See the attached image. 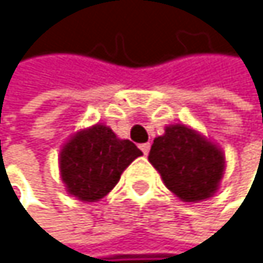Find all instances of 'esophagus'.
<instances>
[{
  "label": "esophagus",
  "mask_w": 263,
  "mask_h": 263,
  "mask_svg": "<svg viewBox=\"0 0 263 263\" xmlns=\"http://www.w3.org/2000/svg\"><path fill=\"white\" fill-rule=\"evenodd\" d=\"M149 148H151V145H149V143H143V145H140V149H142V153H143L145 156H148Z\"/></svg>",
  "instance_id": "esophagus-1"
}]
</instances>
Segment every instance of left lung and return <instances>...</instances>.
Segmentation results:
<instances>
[{
    "mask_svg": "<svg viewBox=\"0 0 263 263\" xmlns=\"http://www.w3.org/2000/svg\"><path fill=\"white\" fill-rule=\"evenodd\" d=\"M148 160L165 187L184 202L212 198L226 170L223 149L196 129L176 123L154 139Z\"/></svg>",
    "mask_w": 263,
    "mask_h": 263,
    "instance_id": "obj_1",
    "label": "left lung"
}]
</instances>
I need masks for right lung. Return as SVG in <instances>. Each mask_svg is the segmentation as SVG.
Returning a JSON list of instances; mask_svg holds the SVG:
<instances>
[{
    "label": "right lung",
    "instance_id": "right-lung-1",
    "mask_svg": "<svg viewBox=\"0 0 263 263\" xmlns=\"http://www.w3.org/2000/svg\"><path fill=\"white\" fill-rule=\"evenodd\" d=\"M143 153L130 142L118 139L114 130L97 123L79 129L59 153V170L65 190L84 202L104 198L120 181L130 162Z\"/></svg>",
    "mask_w": 263,
    "mask_h": 263
}]
</instances>
